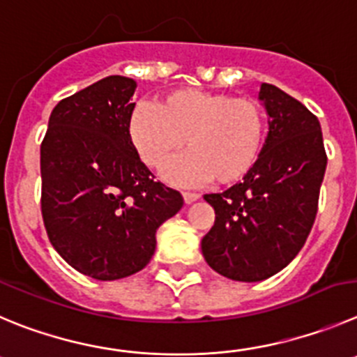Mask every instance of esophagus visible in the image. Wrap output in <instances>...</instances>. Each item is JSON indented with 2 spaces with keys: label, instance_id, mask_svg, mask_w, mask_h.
I'll return each instance as SVG.
<instances>
[{
  "label": "esophagus",
  "instance_id": "1",
  "mask_svg": "<svg viewBox=\"0 0 357 357\" xmlns=\"http://www.w3.org/2000/svg\"><path fill=\"white\" fill-rule=\"evenodd\" d=\"M199 197H201L199 194H192V192H183V201H185L186 204H192V202L199 201Z\"/></svg>",
  "mask_w": 357,
  "mask_h": 357
}]
</instances>
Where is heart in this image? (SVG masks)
Returning a JSON list of instances; mask_svg holds the SVG:
<instances>
[{
	"mask_svg": "<svg viewBox=\"0 0 357 357\" xmlns=\"http://www.w3.org/2000/svg\"><path fill=\"white\" fill-rule=\"evenodd\" d=\"M128 137L142 162L163 167L179 149L163 178L174 185L215 179L234 185L257 165L268 132L264 107L254 98L204 89H178L156 103L139 102L130 111Z\"/></svg>",
	"mask_w": 357,
	"mask_h": 357,
	"instance_id": "1",
	"label": "heart"
}]
</instances>
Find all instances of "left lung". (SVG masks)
Masks as SVG:
<instances>
[{"label": "left lung", "instance_id": "1", "mask_svg": "<svg viewBox=\"0 0 357 357\" xmlns=\"http://www.w3.org/2000/svg\"><path fill=\"white\" fill-rule=\"evenodd\" d=\"M259 100L269 132L252 172L222 194H206L215 225L202 238L206 262L236 282H261L285 268L305 245L315 215L328 156L321 123L273 84Z\"/></svg>", "mask_w": 357, "mask_h": 357}]
</instances>
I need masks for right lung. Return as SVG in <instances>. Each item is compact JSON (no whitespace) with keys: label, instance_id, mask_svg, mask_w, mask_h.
I'll list each match as a JSON object with an SVG mask.
<instances>
[{"label":"right lung","instance_id":"1","mask_svg":"<svg viewBox=\"0 0 357 357\" xmlns=\"http://www.w3.org/2000/svg\"><path fill=\"white\" fill-rule=\"evenodd\" d=\"M135 88L133 79L109 75L61 100L40 148L49 239L73 269L103 282L146 268L156 231L183 206L130 141Z\"/></svg>","mask_w":357,"mask_h":357}]
</instances>
